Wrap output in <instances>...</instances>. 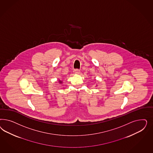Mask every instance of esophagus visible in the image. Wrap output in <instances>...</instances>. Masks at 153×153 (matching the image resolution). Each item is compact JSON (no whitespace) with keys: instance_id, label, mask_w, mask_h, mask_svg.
I'll list each match as a JSON object with an SVG mask.
<instances>
[{"instance_id":"esophagus-1","label":"esophagus","mask_w":153,"mask_h":153,"mask_svg":"<svg viewBox=\"0 0 153 153\" xmlns=\"http://www.w3.org/2000/svg\"><path fill=\"white\" fill-rule=\"evenodd\" d=\"M74 73L75 74H80V72H80V70H78V69H76V70H74Z\"/></svg>"}]
</instances>
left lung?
I'll return each mask as SVG.
<instances>
[{
  "mask_svg": "<svg viewBox=\"0 0 153 153\" xmlns=\"http://www.w3.org/2000/svg\"><path fill=\"white\" fill-rule=\"evenodd\" d=\"M96 86H97V85H96Z\"/></svg>",
  "mask_w": 153,
  "mask_h": 153,
  "instance_id": "obj_1",
  "label": "left lung"
}]
</instances>
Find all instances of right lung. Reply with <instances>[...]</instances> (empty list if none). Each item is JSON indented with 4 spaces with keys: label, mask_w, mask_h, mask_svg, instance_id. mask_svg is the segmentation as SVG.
Wrapping results in <instances>:
<instances>
[{
    "label": "right lung",
    "mask_w": 153,
    "mask_h": 153,
    "mask_svg": "<svg viewBox=\"0 0 153 153\" xmlns=\"http://www.w3.org/2000/svg\"><path fill=\"white\" fill-rule=\"evenodd\" d=\"M58 82H59V83H63V81H61V80H59V81H58Z\"/></svg>",
    "instance_id": "obj_1"
}]
</instances>
